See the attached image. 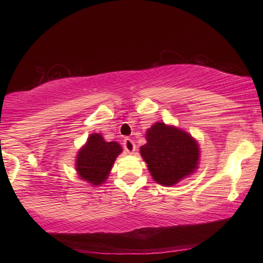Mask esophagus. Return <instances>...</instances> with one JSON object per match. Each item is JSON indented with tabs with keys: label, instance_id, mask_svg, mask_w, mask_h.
<instances>
[{
	"label": "esophagus",
	"instance_id": "1",
	"mask_svg": "<svg viewBox=\"0 0 263 263\" xmlns=\"http://www.w3.org/2000/svg\"><path fill=\"white\" fill-rule=\"evenodd\" d=\"M123 146L127 153H133L136 151V144L133 142L132 139H130V138H125V139L123 140Z\"/></svg>",
	"mask_w": 263,
	"mask_h": 263
}]
</instances>
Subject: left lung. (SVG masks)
I'll return each instance as SVG.
<instances>
[{"mask_svg":"<svg viewBox=\"0 0 263 263\" xmlns=\"http://www.w3.org/2000/svg\"><path fill=\"white\" fill-rule=\"evenodd\" d=\"M146 140L140 154L158 183L173 185L197 168L198 146L188 133L155 123L146 133Z\"/></svg>","mask_w":263,"mask_h":263,"instance_id":"8db88e82","label":"left lung"}]
</instances>
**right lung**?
Segmentation results:
<instances>
[{
	"instance_id": "obj_1",
	"label": "right lung",
	"mask_w": 263,
	"mask_h": 263,
	"mask_svg": "<svg viewBox=\"0 0 263 263\" xmlns=\"http://www.w3.org/2000/svg\"><path fill=\"white\" fill-rule=\"evenodd\" d=\"M122 147L117 142H106L101 135H91L77 159V169L80 177L97 185L103 183Z\"/></svg>"
}]
</instances>
